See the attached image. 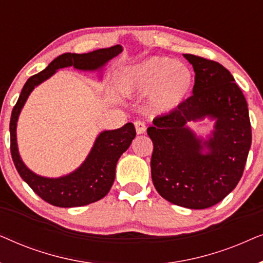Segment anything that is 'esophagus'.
<instances>
[{"label":"esophagus","instance_id":"esophagus-1","mask_svg":"<svg viewBox=\"0 0 263 263\" xmlns=\"http://www.w3.org/2000/svg\"><path fill=\"white\" fill-rule=\"evenodd\" d=\"M134 125H135L136 133H138V134H143V133L146 132V125H145V123H143V122L136 121Z\"/></svg>","mask_w":263,"mask_h":263}]
</instances>
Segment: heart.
<instances>
[{"label":"heart","instance_id":"1","mask_svg":"<svg viewBox=\"0 0 263 263\" xmlns=\"http://www.w3.org/2000/svg\"><path fill=\"white\" fill-rule=\"evenodd\" d=\"M118 84L127 95H149V109L168 114L177 109L194 86V74L185 64L165 56H153L125 67Z\"/></svg>","mask_w":263,"mask_h":263}]
</instances>
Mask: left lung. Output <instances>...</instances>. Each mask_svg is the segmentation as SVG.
<instances>
[{"label": "left lung", "mask_w": 263, "mask_h": 263, "mask_svg": "<svg viewBox=\"0 0 263 263\" xmlns=\"http://www.w3.org/2000/svg\"><path fill=\"white\" fill-rule=\"evenodd\" d=\"M195 71L193 96L166 116L157 117L147 134L153 141L152 181L168 202L204 210L238 184L251 146L248 104L232 74L214 61L184 53ZM215 121L206 138L189 127Z\"/></svg>", "instance_id": "8db88e82"}]
</instances>
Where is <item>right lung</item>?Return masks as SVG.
Wrapping results in <instances>:
<instances>
[{
	"label": "right lung",
	"mask_w": 263,
	"mask_h": 263,
	"mask_svg": "<svg viewBox=\"0 0 263 263\" xmlns=\"http://www.w3.org/2000/svg\"><path fill=\"white\" fill-rule=\"evenodd\" d=\"M122 50L121 45H115L88 53H62L44 70L28 79L12 111L9 132L14 165L31 189L52 206L80 207L103 199L114 184L118 159L135 138V127L133 123H127L114 130L100 132L88 156L77 170L61 177L50 178L34 174L21 159L16 140V125L21 110L34 87L51 78L59 69L74 67L82 71H99V78H102L103 68L110 60L120 55Z\"/></svg>",
	"instance_id": "1"
}]
</instances>
